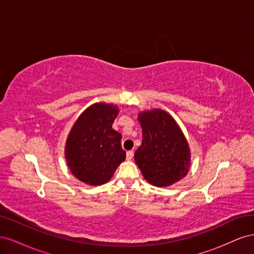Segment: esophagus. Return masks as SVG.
I'll use <instances>...</instances> for the list:
<instances>
[{
    "instance_id": "esophagus-1",
    "label": "esophagus",
    "mask_w": 254,
    "mask_h": 254,
    "mask_svg": "<svg viewBox=\"0 0 254 254\" xmlns=\"http://www.w3.org/2000/svg\"><path fill=\"white\" fill-rule=\"evenodd\" d=\"M127 160H131L132 159V157H133V151L132 150H129V151H127Z\"/></svg>"
}]
</instances>
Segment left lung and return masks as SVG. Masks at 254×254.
<instances>
[{"label": "left lung", "mask_w": 254, "mask_h": 254, "mask_svg": "<svg viewBox=\"0 0 254 254\" xmlns=\"http://www.w3.org/2000/svg\"><path fill=\"white\" fill-rule=\"evenodd\" d=\"M137 121L142 127V144L134 161L143 177L155 187L178 182L189 173L190 151L188 141L172 115L161 109L143 111Z\"/></svg>", "instance_id": "1"}]
</instances>
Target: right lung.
<instances>
[{"mask_svg": "<svg viewBox=\"0 0 254 254\" xmlns=\"http://www.w3.org/2000/svg\"><path fill=\"white\" fill-rule=\"evenodd\" d=\"M117 105L96 103L75 122L65 143V160L71 173L89 186L108 182L126 159L122 134L112 128Z\"/></svg>", "mask_w": 254, "mask_h": 254, "instance_id": "obj_1", "label": "right lung"}]
</instances>
